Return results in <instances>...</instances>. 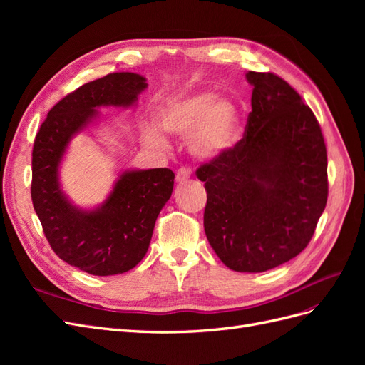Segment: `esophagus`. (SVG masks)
I'll use <instances>...</instances> for the list:
<instances>
[{"instance_id":"esophagus-1","label":"esophagus","mask_w":365,"mask_h":365,"mask_svg":"<svg viewBox=\"0 0 365 365\" xmlns=\"http://www.w3.org/2000/svg\"><path fill=\"white\" fill-rule=\"evenodd\" d=\"M192 170L189 168H181L178 172H176V181L178 182H184L190 178Z\"/></svg>"}]
</instances>
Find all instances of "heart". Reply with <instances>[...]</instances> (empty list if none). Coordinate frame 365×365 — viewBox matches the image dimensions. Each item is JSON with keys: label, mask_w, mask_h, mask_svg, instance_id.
<instances>
[{"label": "heart", "mask_w": 365, "mask_h": 365, "mask_svg": "<svg viewBox=\"0 0 365 365\" xmlns=\"http://www.w3.org/2000/svg\"><path fill=\"white\" fill-rule=\"evenodd\" d=\"M240 114L236 103L212 91H200L165 105L157 117L158 129L165 134L184 137L190 155L201 161H215L233 149L239 134ZM146 141L163 148L164 138L157 130H148Z\"/></svg>", "instance_id": "b5f03b06"}]
</instances>
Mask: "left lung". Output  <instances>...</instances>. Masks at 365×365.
<instances>
[{"label":"left lung","mask_w":365,"mask_h":365,"mask_svg":"<svg viewBox=\"0 0 365 365\" xmlns=\"http://www.w3.org/2000/svg\"><path fill=\"white\" fill-rule=\"evenodd\" d=\"M244 138L196 170L204 181V230L225 267L263 272L298 256L327 202V153L300 94L272 73L248 71Z\"/></svg>","instance_id":"left-lung-1"}]
</instances>
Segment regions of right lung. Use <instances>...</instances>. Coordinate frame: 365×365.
Returning a JSON list of instances; mask_svg holds the SVG:
<instances>
[{
    "instance_id": "add662e5",
    "label": "right lung",
    "mask_w": 365,
    "mask_h": 365,
    "mask_svg": "<svg viewBox=\"0 0 365 365\" xmlns=\"http://www.w3.org/2000/svg\"><path fill=\"white\" fill-rule=\"evenodd\" d=\"M146 88L135 73H111L82 85L50 109L33 145L31 201L43 235L59 259L88 274H123L146 256L175 173L165 168L121 172L106 200L86 210L61 189V163L73 137L98 118L97 108L135 105Z\"/></svg>"
}]
</instances>
